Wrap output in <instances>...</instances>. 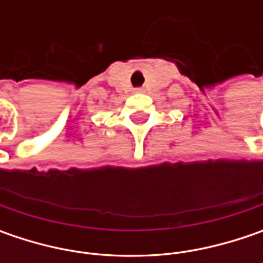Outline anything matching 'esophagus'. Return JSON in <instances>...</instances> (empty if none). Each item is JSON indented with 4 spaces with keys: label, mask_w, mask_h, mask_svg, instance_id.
<instances>
[{
    "label": "esophagus",
    "mask_w": 263,
    "mask_h": 263,
    "mask_svg": "<svg viewBox=\"0 0 263 263\" xmlns=\"http://www.w3.org/2000/svg\"><path fill=\"white\" fill-rule=\"evenodd\" d=\"M135 92H137V93H142V92H145V89H143V87H136V89H135Z\"/></svg>",
    "instance_id": "esophagus-1"
}]
</instances>
